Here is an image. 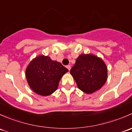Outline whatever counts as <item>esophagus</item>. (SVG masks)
<instances>
[{
	"label": "esophagus",
	"mask_w": 132,
	"mask_h": 132,
	"mask_svg": "<svg viewBox=\"0 0 132 132\" xmlns=\"http://www.w3.org/2000/svg\"><path fill=\"white\" fill-rule=\"evenodd\" d=\"M66 68H67L68 70L69 71H70V69H71V66H70V65H68V66H66Z\"/></svg>",
	"instance_id": "obj_1"
}]
</instances>
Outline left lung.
Wrapping results in <instances>:
<instances>
[{
  "label": "left lung",
  "instance_id": "8db88e82",
  "mask_svg": "<svg viewBox=\"0 0 132 132\" xmlns=\"http://www.w3.org/2000/svg\"><path fill=\"white\" fill-rule=\"evenodd\" d=\"M70 73L81 91L91 94L105 83L107 68L100 58L91 54H82L77 59Z\"/></svg>",
  "mask_w": 132,
  "mask_h": 132
}]
</instances>
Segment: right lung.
<instances>
[{"instance_id":"right-lung-1","label":"right lung","mask_w":132,"mask_h":132,"mask_svg":"<svg viewBox=\"0 0 132 132\" xmlns=\"http://www.w3.org/2000/svg\"><path fill=\"white\" fill-rule=\"evenodd\" d=\"M68 71L60 62L40 55L27 66L26 78L33 91L41 96H48L56 91L61 77Z\"/></svg>"}]
</instances>
